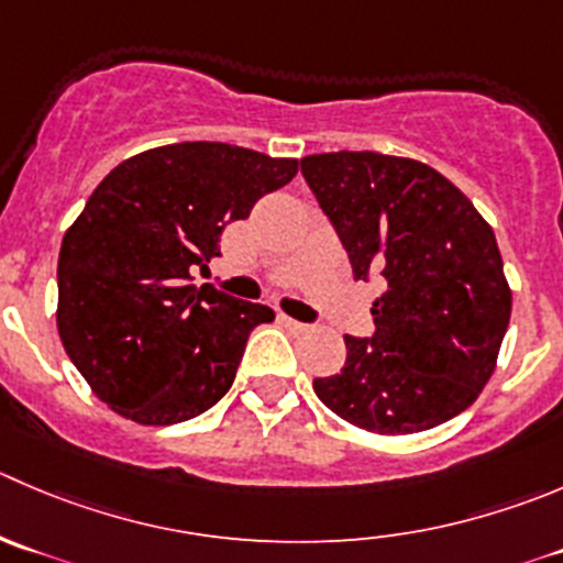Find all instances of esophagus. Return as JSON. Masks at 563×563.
Segmentation results:
<instances>
[{
	"label": "esophagus",
	"mask_w": 563,
	"mask_h": 563,
	"mask_svg": "<svg viewBox=\"0 0 563 563\" xmlns=\"http://www.w3.org/2000/svg\"><path fill=\"white\" fill-rule=\"evenodd\" d=\"M283 324H286L288 330H294V332H305V330H308V324H302V321L291 319V316H283Z\"/></svg>",
	"instance_id": "34e87169"
}]
</instances>
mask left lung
<instances>
[{"label": "left lung", "mask_w": 563, "mask_h": 563, "mask_svg": "<svg viewBox=\"0 0 563 563\" xmlns=\"http://www.w3.org/2000/svg\"><path fill=\"white\" fill-rule=\"evenodd\" d=\"M354 280L385 277L374 335H346V363L313 379L338 418L415 434L465 412L498 363L511 291L493 228L423 162L338 151L299 162Z\"/></svg>", "instance_id": "obj_1"}]
</instances>
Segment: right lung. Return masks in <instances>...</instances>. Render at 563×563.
<instances>
[{
	"mask_svg": "<svg viewBox=\"0 0 563 563\" xmlns=\"http://www.w3.org/2000/svg\"><path fill=\"white\" fill-rule=\"evenodd\" d=\"M225 143H176L120 162L65 231L57 330L103 404L143 427L214 407L236 379L250 332L275 310L192 272L220 255L228 222L297 176Z\"/></svg>",
	"mask_w": 563,
	"mask_h": 563,
	"instance_id": "right-lung-1",
	"label": "right lung"
}]
</instances>
